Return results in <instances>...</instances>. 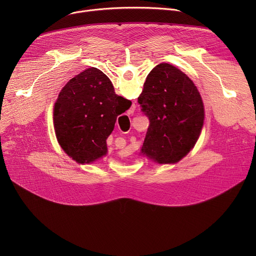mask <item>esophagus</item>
Here are the masks:
<instances>
[{"label":"esophagus","instance_id":"34e87169","mask_svg":"<svg viewBox=\"0 0 256 256\" xmlns=\"http://www.w3.org/2000/svg\"><path fill=\"white\" fill-rule=\"evenodd\" d=\"M134 110H135V106H132L130 108V112H132H132H134Z\"/></svg>","mask_w":256,"mask_h":256}]
</instances>
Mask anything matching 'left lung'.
Instances as JSON below:
<instances>
[{
	"label": "left lung",
	"instance_id": "1",
	"mask_svg": "<svg viewBox=\"0 0 256 256\" xmlns=\"http://www.w3.org/2000/svg\"><path fill=\"white\" fill-rule=\"evenodd\" d=\"M148 117L141 154L158 164H174L196 144L204 126V106L193 80L168 63L148 74L138 98Z\"/></svg>",
	"mask_w": 256,
	"mask_h": 256
}]
</instances>
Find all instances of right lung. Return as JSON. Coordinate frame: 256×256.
Returning <instances> with one entry per match:
<instances>
[{
	"mask_svg": "<svg viewBox=\"0 0 256 256\" xmlns=\"http://www.w3.org/2000/svg\"><path fill=\"white\" fill-rule=\"evenodd\" d=\"M128 102L117 96L110 78L96 67L76 74L54 106V128L62 150L80 164L106 156V140Z\"/></svg>",
	"mask_w": 256,
	"mask_h": 256,
	"instance_id": "1",
	"label": "right lung"
}]
</instances>
